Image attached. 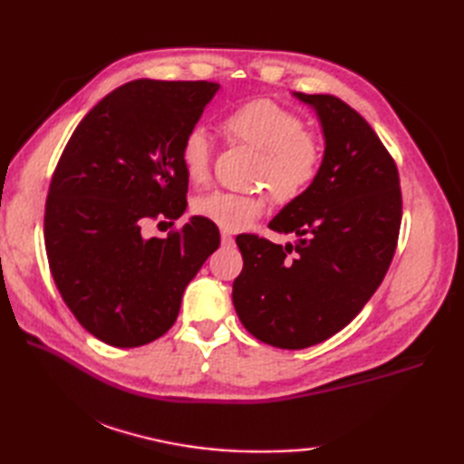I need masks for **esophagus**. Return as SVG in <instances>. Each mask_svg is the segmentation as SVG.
Returning <instances> with one entry per match:
<instances>
[{"mask_svg":"<svg viewBox=\"0 0 464 464\" xmlns=\"http://www.w3.org/2000/svg\"><path fill=\"white\" fill-rule=\"evenodd\" d=\"M221 243L223 245H233V235L229 231H221Z\"/></svg>","mask_w":464,"mask_h":464,"instance_id":"34e87169","label":"esophagus"}]
</instances>
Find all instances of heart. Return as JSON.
Returning <instances> with one entry per match:
<instances>
[{
  "label": "heart",
  "instance_id": "1",
  "mask_svg": "<svg viewBox=\"0 0 464 464\" xmlns=\"http://www.w3.org/2000/svg\"><path fill=\"white\" fill-rule=\"evenodd\" d=\"M221 130L233 141L261 151L259 185L269 187L277 203H291L309 191L323 167V147L297 113L269 100H253L225 113ZM179 161L187 179L201 185L211 173V140L201 127L183 137ZM193 211L225 231H239L263 211L261 195L211 191L197 197Z\"/></svg>",
  "mask_w": 464,
  "mask_h": 464
}]
</instances>
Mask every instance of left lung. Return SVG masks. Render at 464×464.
Segmentation results:
<instances>
[{"label": "left lung", "mask_w": 464, "mask_h": 464, "mask_svg": "<svg viewBox=\"0 0 464 464\" xmlns=\"http://www.w3.org/2000/svg\"><path fill=\"white\" fill-rule=\"evenodd\" d=\"M295 97L321 120V173L269 223L297 241L283 247L239 235L243 271L233 283L243 327L293 351L327 341L357 317L389 271L402 217L397 163L364 117L334 95Z\"/></svg>", "instance_id": "1"}]
</instances>
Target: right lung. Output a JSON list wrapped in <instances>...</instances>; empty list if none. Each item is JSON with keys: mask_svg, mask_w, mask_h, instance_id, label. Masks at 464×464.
Instances as JSON below:
<instances>
[{"mask_svg": "<svg viewBox=\"0 0 464 464\" xmlns=\"http://www.w3.org/2000/svg\"><path fill=\"white\" fill-rule=\"evenodd\" d=\"M217 90L125 83L83 117L59 157L44 217L49 269L82 327L111 347H141L169 331L185 287L219 247L205 217L165 239L141 235L145 221L173 225L183 215L189 179L179 150Z\"/></svg>", "mask_w": 464, "mask_h": 464, "instance_id": "add662e5", "label": "right lung"}]
</instances>
